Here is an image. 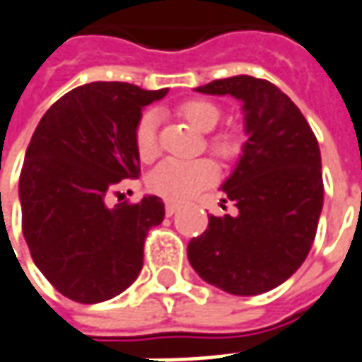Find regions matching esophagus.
Returning a JSON list of instances; mask_svg holds the SVG:
<instances>
[{
    "instance_id": "obj_1",
    "label": "esophagus",
    "mask_w": 362,
    "mask_h": 362,
    "mask_svg": "<svg viewBox=\"0 0 362 362\" xmlns=\"http://www.w3.org/2000/svg\"><path fill=\"white\" fill-rule=\"evenodd\" d=\"M178 209H180V204H178V202H170V199H168V202H166V206H164V211H166V216L168 217L174 216Z\"/></svg>"
}]
</instances>
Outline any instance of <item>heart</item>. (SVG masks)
Masks as SVG:
<instances>
[{
    "mask_svg": "<svg viewBox=\"0 0 362 362\" xmlns=\"http://www.w3.org/2000/svg\"><path fill=\"white\" fill-rule=\"evenodd\" d=\"M184 119L188 121L192 127L199 133H209L217 127L221 119V111L217 105L206 100H189L182 103L178 107ZM211 148L214 153L221 158H233L239 155V139L233 133H223L211 139ZM135 146H137L139 156L143 160L155 158L158 153L156 146V115L153 111L145 113L137 123L135 129ZM217 178L216 164L207 158L198 160H164L156 166L148 176V188L155 194H160L164 198L184 202V199L194 198L199 189L209 186Z\"/></svg>",
    "mask_w": 362,
    "mask_h": 362,
    "instance_id": "1",
    "label": "heart"
}]
</instances>
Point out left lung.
<instances>
[{"instance_id": "1", "label": "left lung", "mask_w": 362, "mask_h": 362, "mask_svg": "<svg viewBox=\"0 0 362 362\" xmlns=\"http://www.w3.org/2000/svg\"><path fill=\"white\" fill-rule=\"evenodd\" d=\"M196 92L239 100L247 141L221 184L237 214L209 216L206 231L188 243L189 264L227 294L269 292L302 267L315 239L323 207L317 139L296 103L267 80L233 76Z\"/></svg>"}]
</instances>
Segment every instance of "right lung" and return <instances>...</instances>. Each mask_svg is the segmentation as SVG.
<instances>
[{"label": "right lung", "instance_id": "obj_1", "mask_svg": "<svg viewBox=\"0 0 362 362\" xmlns=\"http://www.w3.org/2000/svg\"><path fill=\"white\" fill-rule=\"evenodd\" d=\"M166 93L84 84L62 95L33 133L19 178L23 237L37 269L74 302L111 300L143 269L146 231L163 223V199L110 207L107 196L139 174L141 111Z\"/></svg>", "mask_w": 362, "mask_h": 362}]
</instances>
